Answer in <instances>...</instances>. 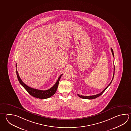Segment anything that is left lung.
<instances>
[{"label": "left lung", "instance_id": "left-lung-1", "mask_svg": "<svg viewBox=\"0 0 131 131\" xmlns=\"http://www.w3.org/2000/svg\"><path fill=\"white\" fill-rule=\"evenodd\" d=\"M111 51H112V54H113V57H114V51H113V49L111 48ZM114 69H115V68H114V75H113V79L112 80V81H111V82L108 84V85L107 86H106V88L105 89H104L101 92V93H100V94H96V95H92V96H84V95H80L79 94H77V95L79 97H80V98H82V99H89V100H91V99H95V98H96L97 97H98L100 96V95H101L103 93L104 91L106 90V89L108 88V86L111 84V82H112V81H113V80L114 79Z\"/></svg>", "mask_w": 131, "mask_h": 131}]
</instances>
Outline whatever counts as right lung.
<instances>
[{"mask_svg": "<svg viewBox=\"0 0 131 131\" xmlns=\"http://www.w3.org/2000/svg\"><path fill=\"white\" fill-rule=\"evenodd\" d=\"M16 67H17V63L16 64ZM16 73H17V79L18 80V81L21 85L26 90V91L32 96L35 97L36 98H39V99H42L49 98V97L52 96V95H53L55 94L58 86L60 80L62 75V74L59 77L56 83L50 89L46 90H41L39 89H35L32 88H30V86H28L27 85H26L24 82H23L22 80L20 78L18 73L17 72V69H16Z\"/></svg>", "mask_w": 131, "mask_h": 131, "instance_id": "obj_1", "label": "right lung"}]
</instances>
